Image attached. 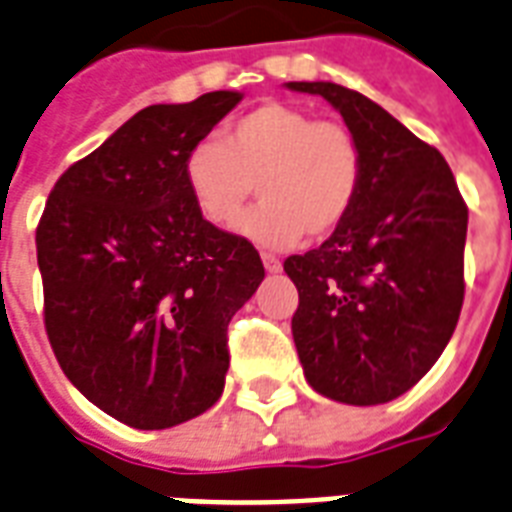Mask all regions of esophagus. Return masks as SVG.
I'll use <instances>...</instances> for the list:
<instances>
[{
  "label": "esophagus",
  "instance_id": "esophagus-1",
  "mask_svg": "<svg viewBox=\"0 0 512 512\" xmlns=\"http://www.w3.org/2000/svg\"><path fill=\"white\" fill-rule=\"evenodd\" d=\"M261 261H264V269H267V272H280V269H283L280 259L272 256V253H261Z\"/></svg>",
  "mask_w": 512,
  "mask_h": 512
}]
</instances>
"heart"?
Here are the masks:
<instances>
[{
  "label": "heart",
  "mask_w": 512,
  "mask_h": 512,
  "mask_svg": "<svg viewBox=\"0 0 512 512\" xmlns=\"http://www.w3.org/2000/svg\"><path fill=\"white\" fill-rule=\"evenodd\" d=\"M181 173L194 208L221 229L235 227L256 188L265 200L240 222V235L291 248L304 235L320 240L342 227L360 192L363 157L342 122L264 104L240 117L224 141H194Z\"/></svg>",
  "instance_id": "b5f03b06"
}]
</instances>
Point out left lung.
I'll use <instances>...</instances> for the list:
<instances>
[{"instance_id": "obj_1", "label": "left lung", "mask_w": 512, "mask_h": 512, "mask_svg": "<svg viewBox=\"0 0 512 512\" xmlns=\"http://www.w3.org/2000/svg\"><path fill=\"white\" fill-rule=\"evenodd\" d=\"M285 87L323 95L363 157L342 227L283 264L299 291L291 331L301 368L326 398L387 403L433 368L457 328L467 205L441 152L371 98L334 82Z\"/></svg>"}]
</instances>
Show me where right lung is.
Masks as SVG:
<instances>
[{
	"mask_svg": "<svg viewBox=\"0 0 512 512\" xmlns=\"http://www.w3.org/2000/svg\"><path fill=\"white\" fill-rule=\"evenodd\" d=\"M243 93L133 114L55 181L37 227L47 339L69 382L136 430H165L221 398L227 326L264 280L259 251L213 227L184 157Z\"/></svg>",
	"mask_w": 512,
	"mask_h": 512,
	"instance_id": "obj_1",
	"label": "right lung"
}]
</instances>
